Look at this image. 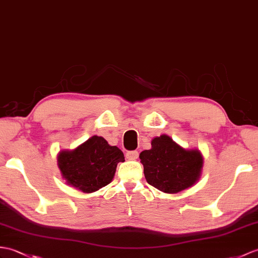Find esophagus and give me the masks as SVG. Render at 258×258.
<instances>
[{"mask_svg": "<svg viewBox=\"0 0 258 258\" xmlns=\"http://www.w3.org/2000/svg\"><path fill=\"white\" fill-rule=\"evenodd\" d=\"M126 158L128 160H135L139 158V152L133 151V152H127L126 153Z\"/></svg>", "mask_w": 258, "mask_h": 258, "instance_id": "1", "label": "esophagus"}]
</instances>
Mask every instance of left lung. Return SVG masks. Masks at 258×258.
I'll return each instance as SVG.
<instances>
[{
	"instance_id": "1",
	"label": "left lung",
	"mask_w": 258,
	"mask_h": 258,
	"mask_svg": "<svg viewBox=\"0 0 258 258\" xmlns=\"http://www.w3.org/2000/svg\"><path fill=\"white\" fill-rule=\"evenodd\" d=\"M146 181L165 194H178L195 185L202 173L199 149H185L163 134L152 140V148L140 154Z\"/></svg>"
}]
</instances>
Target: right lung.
<instances>
[{"instance_id": "obj_1", "label": "right lung", "mask_w": 258, "mask_h": 258, "mask_svg": "<svg viewBox=\"0 0 258 258\" xmlns=\"http://www.w3.org/2000/svg\"><path fill=\"white\" fill-rule=\"evenodd\" d=\"M124 160L121 149L97 135L73 151H60L57 156L58 168L66 183L85 194L109 184L114 178L117 164Z\"/></svg>"}]
</instances>
